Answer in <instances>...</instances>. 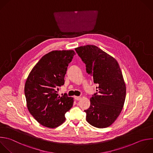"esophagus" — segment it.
Wrapping results in <instances>:
<instances>
[{
  "label": "esophagus",
  "instance_id": "34e87169",
  "mask_svg": "<svg viewBox=\"0 0 153 153\" xmlns=\"http://www.w3.org/2000/svg\"><path fill=\"white\" fill-rule=\"evenodd\" d=\"M74 99H75L76 100L79 101V100H80L81 99V97H77V96H74Z\"/></svg>",
  "mask_w": 153,
  "mask_h": 153
}]
</instances>
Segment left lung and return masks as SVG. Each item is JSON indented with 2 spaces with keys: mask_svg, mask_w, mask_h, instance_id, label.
Listing matches in <instances>:
<instances>
[{
  "mask_svg": "<svg viewBox=\"0 0 153 153\" xmlns=\"http://www.w3.org/2000/svg\"><path fill=\"white\" fill-rule=\"evenodd\" d=\"M86 65V70L98 86L84 111L86 120L97 128L110 126L120 114L126 99V87L117 60L94 45L75 48Z\"/></svg>",
  "mask_w": 153,
  "mask_h": 153,
  "instance_id": "1",
  "label": "left lung"
}]
</instances>
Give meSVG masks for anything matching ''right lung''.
Listing matches in <instances>:
<instances>
[{
	"label": "right lung",
	"instance_id": "1",
	"mask_svg": "<svg viewBox=\"0 0 153 153\" xmlns=\"http://www.w3.org/2000/svg\"><path fill=\"white\" fill-rule=\"evenodd\" d=\"M74 55L73 50L52 51L41 58L27 78L25 94L27 109L43 126H59L73 106V98L67 94L59 96L57 90L64 84L67 67Z\"/></svg>",
	"mask_w": 153,
	"mask_h": 153
}]
</instances>
